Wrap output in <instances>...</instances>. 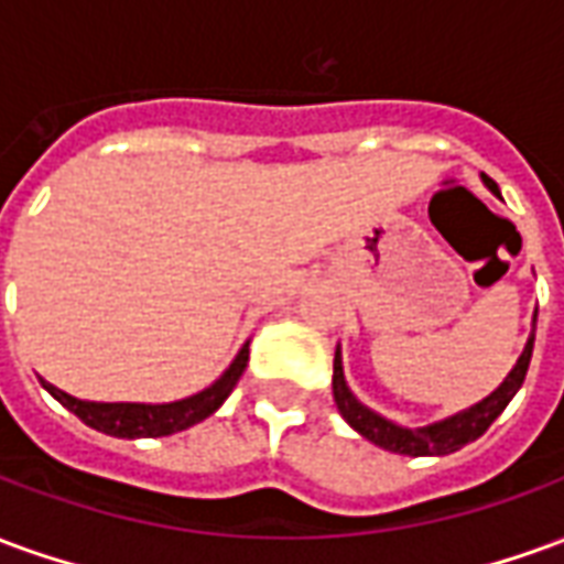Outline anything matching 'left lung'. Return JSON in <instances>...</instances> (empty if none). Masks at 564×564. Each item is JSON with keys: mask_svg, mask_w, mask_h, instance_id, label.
<instances>
[{"mask_svg": "<svg viewBox=\"0 0 564 564\" xmlns=\"http://www.w3.org/2000/svg\"><path fill=\"white\" fill-rule=\"evenodd\" d=\"M484 184L498 196V184L492 177L484 174ZM534 319H538V311H534ZM532 347H534V329L525 341V350L517 359V366L510 371L505 383L498 387L492 395H486L484 402L465 408L459 414L447 416L441 423L423 425V429H404V425H395L387 416L375 414L371 408L356 399L347 380H344V366H341V350H335V375H332V395H335V404L347 423L354 425L356 432L362 437H368L371 444L390 449V453H402V456H447V453H456L465 444H471L477 437L484 435L489 425L496 423V416L508 408V402L517 395V390L525 380V371H529V362H532Z\"/></svg>", "mask_w": 564, "mask_h": 564, "instance_id": "1", "label": "left lung"}]
</instances>
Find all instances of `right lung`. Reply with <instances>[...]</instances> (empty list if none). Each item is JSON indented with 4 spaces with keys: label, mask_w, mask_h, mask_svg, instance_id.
I'll use <instances>...</instances> for the list:
<instances>
[{
    "label": "right lung",
    "mask_w": 564,
    "mask_h": 564,
    "mask_svg": "<svg viewBox=\"0 0 564 564\" xmlns=\"http://www.w3.org/2000/svg\"><path fill=\"white\" fill-rule=\"evenodd\" d=\"M250 359V341L238 350L235 362L223 371L220 380H214L208 390L196 392L189 399L169 404H135V402H84L75 399L68 392L56 390L54 383L42 380V387L56 402L68 408L72 414L78 416L80 423H87L96 432H105L111 437H162L174 435V432H184L189 425L202 423L205 416H210L220 408L229 392L235 390V383L241 380Z\"/></svg>",
    "instance_id": "obj_1"
}]
</instances>
